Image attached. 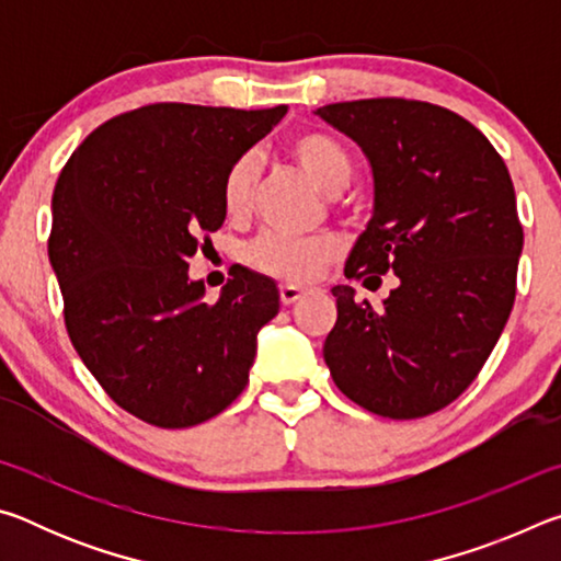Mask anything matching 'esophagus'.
<instances>
[{
    "label": "esophagus",
    "instance_id": "34e87169",
    "mask_svg": "<svg viewBox=\"0 0 561 561\" xmlns=\"http://www.w3.org/2000/svg\"><path fill=\"white\" fill-rule=\"evenodd\" d=\"M279 297H282L284 307H289V304L299 301L301 297H307V289L297 287V284H282V287H279Z\"/></svg>",
    "mask_w": 561,
    "mask_h": 561
}]
</instances>
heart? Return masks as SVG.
I'll return each mask as SVG.
<instances>
[{
  "instance_id": "obj_1",
  "label": "heart",
  "mask_w": 561,
  "mask_h": 561,
  "mask_svg": "<svg viewBox=\"0 0 561 561\" xmlns=\"http://www.w3.org/2000/svg\"><path fill=\"white\" fill-rule=\"evenodd\" d=\"M289 156L299 170L321 193L339 195L354 175V160L336 138L319 130L297 133L289 140ZM257 180V163L250 156L234 160L222 180V207L230 217H240L250 207V197ZM339 244L331 237H284L264 234L247 250L260 272L291 284L314 282L327 264L336 257Z\"/></svg>"
}]
</instances>
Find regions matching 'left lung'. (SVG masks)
Segmentation results:
<instances>
[{"instance_id":"obj_1","label":"left lung","mask_w":561,"mask_h":561,"mask_svg":"<svg viewBox=\"0 0 561 561\" xmlns=\"http://www.w3.org/2000/svg\"><path fill=\"white\" fill-rule=\"evenodd\" d=\"M314 113L364 150L374 175L371 220L344 274L398 277L378 309L348 284L331 289V378L376 415H431L474 381L515 304L525 234L507 165L470 121L433 103L364 99Z\"/></svg>"}]
</instances>
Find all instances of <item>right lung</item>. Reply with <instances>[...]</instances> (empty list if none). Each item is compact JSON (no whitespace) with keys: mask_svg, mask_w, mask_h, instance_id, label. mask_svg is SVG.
<instances>
[{"mask_svg":"<svg viewBox=\"0 0 561 561\" xmlns=\"http://www.w3.org/2000/svg\"><path fill=\"white\" fill-rule=\"evenodd\" d=\"M284 113L153 103L99 126L56 180L49 262L66 331L103 391L158 428L222 413L279 311L277 284L247 267L207 304L187 260L225 222L227 170Z\"/></svg>","mask_w":561,"mask_h":561,"instance_id":"add662e5","label":"right lung"}]
</instances>
